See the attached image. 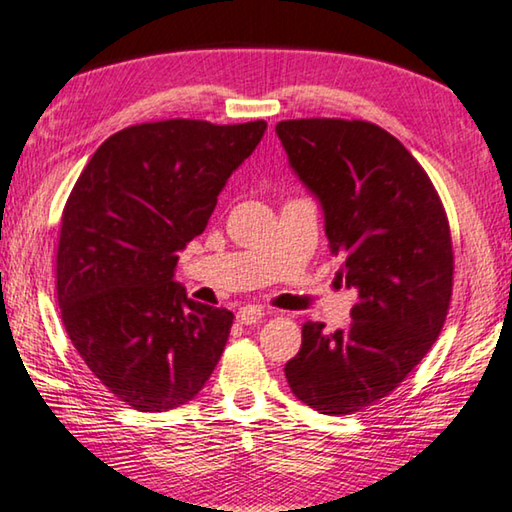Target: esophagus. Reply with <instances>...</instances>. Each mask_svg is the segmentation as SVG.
<instances>
[{
  "instance_id": "esophagus-1",
  "label": "esophagus",
  "mask_w": 512,
  "mask_h": 512,
  "mask_svg": "<svg viewBox=\"0 0 512 512\" xmlns=\"http://www.w3.org/2000/svg\"><path fill=\"white\" fill-rule=\"evenodd\" d=\"M262 318H264V311L259 307H244V309H239V314H237V320L241 325H255Z\"/></svg>"
}]
</instances>
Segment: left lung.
<instances>
[{
	"label": "left lung",
	"instance_id": "left-lung-1",
	"mask_svg": "<svg viewBox=\"0 0 512 512\" xmlns=\"http://www.w3.org/2000/svg\"><path fill=\"white\" fill-rule=\"evenodd\" d=\"M275 131L323 203L341 277L359 291L345 329L302 325L284 375L311 409L350 415L391 395L445 325L454 287L447 212L420 162L377 124L287 119Z\"/></svg>",
	"mask_w": 512,
	"mask_h": 512
}]
</instances>
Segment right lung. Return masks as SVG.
Here are the masks:
<instances>
[{"label": "right lung", "mask_w": 512, "mask_h": 512, "mask_svg": "<svg viewBox=\"0 0 512 512\" xmlns=\"http://www.w3.org/2000/svg\"><path fill=\"white\" fill-rule=\"evenodd\" d=\"M264 131V119L128 126L94 151L67 198L60 318L92 375L131 409L189 402L221 359L235 316L187 298L173 268Z\"/></svg>", "instance_id": "1"}]
</instances>
